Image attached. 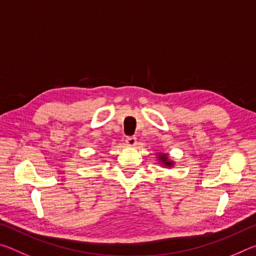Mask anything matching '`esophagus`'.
<instances>
[{
  "label": "esophagus",
  "mask_w": 256,
  "mask_h": 256,
  "mask_svg": "<svg viewBox=\"0 0 256 256\" xmlns=\"http://www.w3.org/2000/svg\"><path fill=\"white\" fill-rule=\"evenodd\" d=\"M125 142H126V144L128 146H136V136H128Z\"/></svg>",
  "instance_id": "esophagus-1"
}]
</instances>
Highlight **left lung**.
<instances>
[{"instance_id":"left-lung-1","label":"left lung","mask_w":256,"mask_h":256,"mask_svg":"<svg viewBox=\"0 0 256 256\" xmlns=\"http://www.w3.org/2000/svg\"><path fill=\"white\" fill-rule=\"evenodd\" d=\"M159 162H162V164H164V166L166 167H172V164H174V162H170V159H168V156L166 154H158V157Z\"/></svg>"}]
</instances>
